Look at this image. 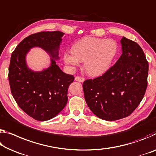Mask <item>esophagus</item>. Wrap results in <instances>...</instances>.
Returning a JSON list of instances; mask_svg holds the SVG:
<instances>
[{
	"instance_id": "1",
	"label": "esophagus",
	"mask_w": 156,
	"mask_h": 156,
	"mask_svg": "<svg viewBox=\"0 0 156 156\" xmlns=\"http://www.w3.org/2000/svg\"><path fill=\"white\" fill-rule=\"evenodd\" d=\"M75 80L78 81V82H80V83H83L85 81V78L80 77V76H76V77H75Z\"/></svg>"
}]
</instances>
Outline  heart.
<instances>
[{
  "label": "heart",
  "instance_id": "obj_1",
  "mask_svg": "<svg viewBox=\"0 0 156 156\" xmlns=\"http://www.w3.org/2000/svg\"><path fill=\"white\" fill-rule=\"evenodd\" d=\"M117 51V44L113 39L86 37L75 43L72 53L64 55L66 64L76 66L84 62V68L89 75H101L110 67Z\"/></svg>",
  "mask_w": 156,
  "mask_h": 156
}]
</instances>
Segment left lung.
Segmentation results:
<instances>
[{
	"instance_id": "obj_1",
	"label": "left lung",
	"mask_w": 156,
	"mask_h": 156,
	"mask_svg": "<svg viewBox=\"0 0 156 156\" xmlns=\"http://www.w3.org/2000/svg\"><path fill=\"white\" fill-rule=\"evenodd\" d=\"M122 54L101 76L85 80L83 87L88 107L98 118L115 121L129 116L144 97L149 64L142 48L121 39Z\"/></svg>"
}]
</instances>
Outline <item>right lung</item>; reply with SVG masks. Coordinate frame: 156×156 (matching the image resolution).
Here are the masks:
<instances>
[{"label":"right lung","instance_id":"obj_1","mask_svg":"<svg viewBox=\"0 0 156 156\" xmlns=\"http://www.w3.org/2000/svg\"><path fill=\"white\" fill-rule=\"evenodd\" d=\"M65 33L46 31L33 34L21 41L12 53L8 79L11 92L21 109L41 122L51 119L65 107L68 88L74 77L64 73L56 64ZM34 47L51 57V65L41 72L30 69L26 55Z\"/></svg>","mask_w":156,"mask_h":156}]
</instances>
